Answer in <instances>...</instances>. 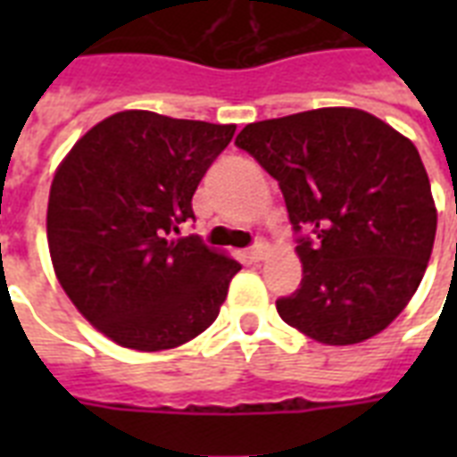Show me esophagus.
<instances>
[{
	"label": "esophagus",
	"instance_id": "34e87169",
	"mask_svg": "<svg viewBox=\"0 0 457 457\" xmlns=\"http://www.w3.org/2000/svg\"><path fill=\"white\" fill-rule=\"evenodd\" d=\"M268 253V244L265 242H256L246 251V258H249L251 263H258V261H263V256Z\"/></svg>",
	"mask_w": 457,
	"mask_h": 457
}]
</instances>
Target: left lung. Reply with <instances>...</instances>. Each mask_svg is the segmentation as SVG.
<instances>
[{
	"mask_svg": "<svg viewBox=\"0 0 457 457\" xmlns=\"http://www.w3.org/2000/svg\"><path fill=\"white\" fill-rule=\"evenodd\" d=\"M235 145L279 182L303 278L278 299L305 337L348 346L389 327L432 256L436 206L411 139L361 109L246 125Z\"/></svg>",
	"mask_w": 457,
	"mask_h": 457,
	"instance_id": "obj_1",
	"label": "left lung"
}]
</instances>
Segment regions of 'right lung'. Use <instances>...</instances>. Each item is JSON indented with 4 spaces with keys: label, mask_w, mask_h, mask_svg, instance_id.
Listing matches in <instances>:
<instances>
[{
    "label": "right lung",
    "mask_w": 457,
    "mask_h": 457,
    "mask_svg": "<svg viewBox=\"0 0 457 457\" xmlns=\"http://www.w3.org/2000/svg\"><path fill=\"white\" fill-rule=\"evenodd\" d=\"M237 125L120 111L82 135L49 189L54 272L75 308L135 351L182 346L213 325L242 265L179 237L192 196Z\"/></svg>",
    "instance_id": "obj_1"
}]
</instances>
